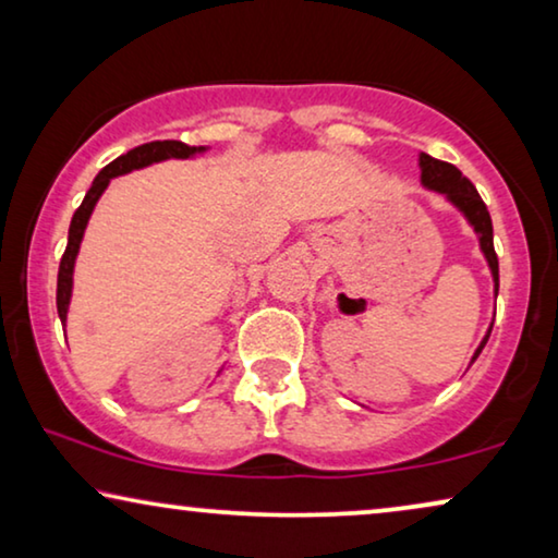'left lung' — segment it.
Wrapping results in <instances>:
<instances>
[{"instance_id":"left-lung-1","label":"left lung","mask_w":558,"mask_h":558,"mask_svg":"<svg viewBox=\"0 0 558 558\" xmlns=\"http://www.w3.org/2000/svg\"><path fill=\"white\" fill-rule=\"evenodd\" d=\"M418 167H422L424 185L429 190H437L441 195H447V201L457 205V208L464 213V218L470 220V226L475 228V233L480 235V248H483L487 264H490V271L495 279V294H498V254H495V246H493V220H490V213H487V205L483 203V197H480L475 185H472V182L464 178L454 165L441 162V159H434L429 155H422L418 157ZM490 330H487L483 342H480V348L475 350V355H472V363H475V357L483 353L485 342L490 338Z\"/></svg>"}]
</instances>
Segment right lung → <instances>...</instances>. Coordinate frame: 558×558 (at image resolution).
I'll list each match as a JSON object with an SVG mask.
<instances>
[{
  "label": "right lung",
  "mask_w": 558,
  "mask_h": 558,
  "mask_svg": "<svg viewBox=\"0 0 558 558\" xmlns=\"http://www.w3.org/2000/svg\"><path fill=\"white\" fill-rule=\"evenodd\" d=\"M203 149L205 147H190V144L174 142V140L147 142V144H142V147H134V149H129L126 155L117 157L111 165H106L104 170L96 174L94 185H90L86 197H83L78 210L73 213L71 228H68V246H65L63 258H60L58 296H56L60 323L65 325V319H68V304H71V292H73V266H75V256H78V248L83 241V231H86V223H88L90 213H94V205L98 203V197H101V193L111 182V178H119V174H124V172L140 170V167H147L151 162H162V159H170V157L187 159Z\"/></svg>",
  "instance_id": "obj_1"
}]
</instances>
